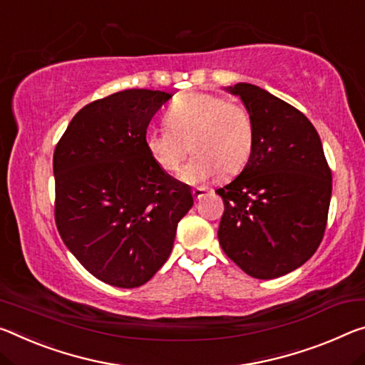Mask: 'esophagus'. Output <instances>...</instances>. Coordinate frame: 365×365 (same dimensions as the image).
Masks as SVG:
<instances>
[{"label": "esophagus", "mask_w": 365, "mask_h": 365, "mask_svg": "<svg viewBox=\"0 0 365 365\" xmlns=\"http://www.w3.org/2000/svg\"><path fill=\"white\" fill-rule=\"evenodd\" d=\"M192 195H193V198H195V200H200V198H203V196L206 195V188H205V187L193 188V190H192Z\"/></svg>", "instance_id": "obj_1"}]
</instances>
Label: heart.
<instances>
[{
  "label": "heart",
  "mask_w": 365,
  "mask_h": 365,
  "mask_svg": "<svg viewBox=\"0 0 365 365\" xmlns=\"http://www.w3.org/2000/svg\"><path fill=\"white\" fill-rule=\"evenodd\" d=\"M167 126L144 133V146L165 173L182 169L190 149L193 159L182 178L205 182L222 170L225 175L244 169L253 149L255 125L248 108L210 92H187L172 102Z\"/></svg>",
  "instance_id": "obj_1"
}]
</instances>
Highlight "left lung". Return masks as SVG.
I'll list each match as a JSON object with an SVG mask.
<instances>
[{"label":"left lung","instance_id":"left-lung-1","mask_svg":"<svg viewBox=\"0 0 365 365\" xmlns=\"http://www.w3.org/2000/svg\"><path fill=\"white\" fill-rule=\"evenodd\" d=\"M229 91L250 112L255 138L245 169L216 190L224 201L217 239L247 274L273 279L302 266L322 244L331 169L300 110L253 84Z\"/></svg>","mask_w":365,"mask_h":365}]
</instances>
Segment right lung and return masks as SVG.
<instances>
[{"mask_svg":"<svg viewBox=\"0 0 365 365\" xmlns=\"http://www.w3.org/2000/svg\"><path fill=\"white\" fill-rule=\"evenodd\" d=\"M170 97L128 89L91 102L55 148L56 229L78 262L110 286L151 279L193 206L188 187L160 170L144 146L149 121Z\"/></svg>","mask_w":365,"mask_h":365,"instance_id":"1","label":"right lung"}]
</instances>
